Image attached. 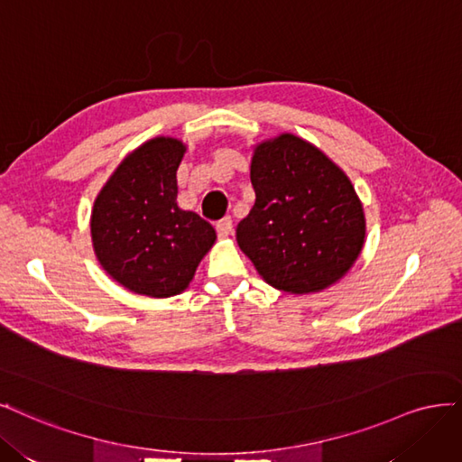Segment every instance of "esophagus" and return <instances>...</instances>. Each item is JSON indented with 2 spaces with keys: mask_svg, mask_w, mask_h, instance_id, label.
I'll return each mask as SVG.
<instances>
[{
  "mask_svg": "<svg viewBox=\"0 0 462 462\" xmlns=\"http://www.w3.org/2000/svg\"><path fill=\"white\" fill-rule=\"evenodd\" d=\"M217 232H218V236L220 237H228L232 232H234V225H232V218L230 217H225V218H220L218 222H217Z\"/></svg>",
  "mask_w": 462,
  "mask_h": 462,
  "instance_id": "esophagus-1",
  "label": "esophagus"
}]
</instances>
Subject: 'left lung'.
I'll return each instance as SVG.
<instances>
[{
  "mask_svg": "<svg viewBox=\"0 0 462 462\" xmlns=\"http://www.w3.org/2000/svg\"><path fill=\"white\" fill-rule=\"evenodd\" d=\"M251 184L255 205L236 240L266 284L301 295L347 274L363 251L366 222L351 180L332 159L280 134L253 150Z\"/></svg>",
  "mask_w": 462,
  "mask_h": 462,
  "instance_id": "left-lung-1",
  "label": "left lung"
}]
</instances>
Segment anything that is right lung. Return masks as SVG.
Returning a JSON list of instances; mask_svg holds the SVG:
<instances>
[{
	"label": "right lung",
	"mask_w": 462,
	"mask_h": 462,
	"mask_svg": "<svg viewBox=\"0 0 462 462\" xmlns=\"http://www.w3.org/2000/svg\"><path fill=\"white\" fill-rule=\"evenodd\" d=\"M186 145L159 136L128 153L94 201L96 257L113 280L147 297L182 293L217 232L176 203V171Z\"/></svg>",
	"instance_id": "obj_1"
}]
</instances>
